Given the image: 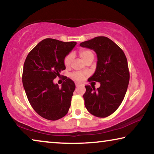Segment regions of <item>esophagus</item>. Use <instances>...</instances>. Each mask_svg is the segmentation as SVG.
Returning a JSON list of instances; mask_svg holds the SVG:
<instances>
[{
  "label": "esophagus",
  "instance_id": "esophagus-1",
  "mask_svg": "<svg viewBox=\"0 0 154 154\" xmlns=\"http://www.w3.org/2000/svg\"><path fill=\"white\" fill-rule=\"evenodd\" d=\"M75 85H76V87L77 88H78V87H79L80 85H81V84L79 83H78V82H75Z\"/></svg>",
  "mask_w": 154,
  "mask_h": 154
}]
</instances>
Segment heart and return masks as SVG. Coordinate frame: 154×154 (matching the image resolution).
Listing matches in <instances>:
<instances>
[{"mask_svg":"<svg viewBox=\"0 0 154 154\" xmlns=\"http://www.w3.org/2000/svg\"><path fill=\"white\" fill-rule=\"evenodd\" d=\"M79 56L81 58H82L83 61L86 59L88 57H89L90 56H94L93 53L91 51L89 50H82L79 51ZM72 58H73V56L72 54H69V55L66 56V58H64V66L66 67H69L71 64V62L72 60ZM85 74L84 73H82V72H74L71 75V77L72 79H74L75 80L77 81H82L83 80V78H84Z\"/></svg>","mask_w":154,"mask_h":154,"instance_id":"obj_1","label":"heart"}]
</instances>
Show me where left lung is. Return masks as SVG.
I'll return each mask as SVG.
<instances>
[{"mask_svg":"<svg viewBox=\"0 0 154 154\" xmlns=\"http://www.w3.org/2000/svg\"><path fill=\"white\" fill-rule=\"evenodd\" d=\"M97 55L96 71L88 81L100 82V87L85 85V106L91 114L106 118L121 105L128 85L130 74L124 51L106 36H97L80 43Z\"/></svg>","mask_w":154,"mask_h":154,"instance_id":"obj_1","label":"left lung"}]
</instances>
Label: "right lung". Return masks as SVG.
<instances>
[{
	"label": "right lung",
	"instance_id": "right-lung-1",
	"mask_svg": "<svg viewBox=\"0 0 154 154\" xmlns=\"http://www.w3.org/2000/svg\"><path fill=\"white\" fill-rule=\"evenodd\" d=\"M77 43L45 38L28 54L24 64L22 83L27 98L36 113L49 120H57L71 106L75 83L64 77L61 87L54 79L66 69L64 60Z\"/></svg>",
	"mask_w": 154,
	"mask_h": 154
}]
</instances>
